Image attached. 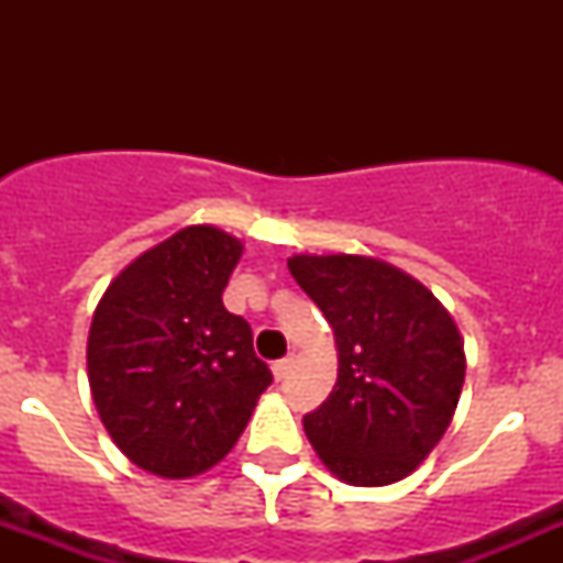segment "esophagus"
I'll list each match as a JSON object with an SVG mask.
<instances>
[{
  "label": "esophagus",
  "instance_id": "esophagus-1",
  "mask_svg": "<svg viewBox=\"0 0 563 563\" xmlns=\"http://www.w3.org/2000/svg\"><path fill=\"white\" fill-rule=\"evenodd\" d=\"M294 365V356H286V360H277L275 365H272V373H275L277 382H283V378L288 376V371H291Z\"/></svg>",
  "mask_w": 563,
  "mask_h": 563
}]
</instances>
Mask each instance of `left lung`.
<instances>
[{
  "label": "left lung",
  "instance_id": "obj_1",
  "mask_svg": "<svg viewBox=\"0 0 563 563\" xmlns=\"http://www.w3.org/2000/svg\"><path fill=\"white\" fill-rule=\"evenodd\" d=\"M338 345V384L305 433L340 482L406 479L450 428L465 378L463 338L428 286L373 255L288 258Z\"/></svg>",
  "mask_w": 563,
  "mask_h": 563
}]
</instances>
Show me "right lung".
<instances>
[{
  "instance_id": "add662e5",
  "label": "right lung",
  "mask_w": 563,
  "mask_h": 563,
  "mask_svg": "<svg viewBox=\"0 0 563 563\" xmlns=\"http://www.w3.org/2000/svg\"><path fill=\"white\" fill-rule=\"evenodd\" d=\"M242 250L214 225H187L130 261L95 308V408L146 474L190 479L218 465L272 384L250 323L223 308Z\"/></svg>"
}]
</instances>
